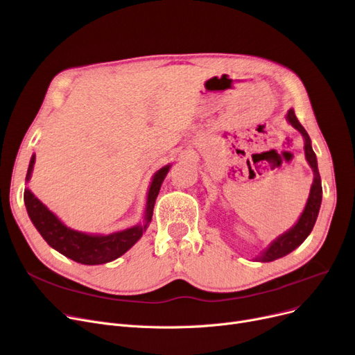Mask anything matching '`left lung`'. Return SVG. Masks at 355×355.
<instances>
[{"label":"left lung","mask_w":355,"mask_h":355,"mask_svg":"<svg viewBox=\"0 0 355 355\" xmlns=\"http://www.w3.org/2000/svg\"><path fill=\"white\" fill-rule=\"evenodd\" d=\"M286 120H288L289 124L302 134L303 140H305V147L303 148H305V157H306L311 168L313 171V182H312L305 209H303V212L300 214L296 224L286 232H283L282 235H279V237L272 244L260 252V256H257L254 259L256 261H261V263H268V261L277 260L280 257H284L286 254H289V252H292L295 248H297L303 241H305L316 223V218H318L319 208H320V202H322V184H320L318 160H316V155L312 150L309 134L297 121L293 108H291L288 111V114H286Z\"/></svg>","instance_id":"8db88e82"}]
</instances>
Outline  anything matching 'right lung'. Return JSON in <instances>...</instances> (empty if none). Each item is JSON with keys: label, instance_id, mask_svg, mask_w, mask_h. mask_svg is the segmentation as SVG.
Returning <instances> with one entry per match:
<instances>
[{"label": "right lung", "instance_id": "1", "mask_svg": "<svg viewBox=\"0 0 355 355\" xmlns=\"http://www.w3.org/2000/svg\"><path fill=\"white\" fill-rule=\"evenodd\" d=\"M36 155L30 159L28 171L26 175V183L30 182L33 167H35ZM172 164H166L153 175L150 182V188L147 192V202L144 208L143 221L137 225L111 232V234H88L76 231L64 225L60 219L50 211L40 199H37L27 187L24 189V204L27 214L31 219L33 225L40 232L44 241L59 251L64 257L71 259L76 263L96 266L105 264L118 257H121L134 244H136L143 232L147 230L153 209L156 204V198L159 195L162 183L168 173Z\"/></svg>", "mask_w": 355, "mask_h": 355}]
</instances>
